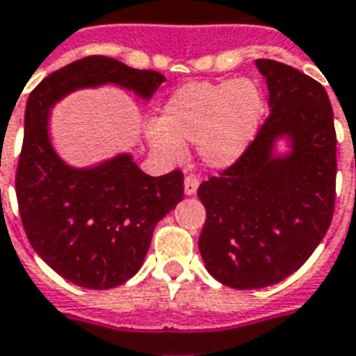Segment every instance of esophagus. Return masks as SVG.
Instances as JSON below:
<instances>
[{
    "label": "esophagus",
    "mask_w": 356,
    "mask_h": 356,
    "mask_svg": "<svg viewBox=\"0 0 356 356\" xmlns=\"http://www.w3.org/2000/svg\"><path fill=\"white\" fill-rule=\"evenodd\" d=\"M198 189V178L195 175H187L186 180H184V191H186V195H195Z\"/></svg>",
    "instance_id": "esophagus-1"
}]
</instances>
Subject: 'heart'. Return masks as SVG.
<instances>
[{"label": "heart", "instance_id": "1", "mask_svg": "<svg viewBox=\"0 0 356 356\" xmlns=\"http://www.w3.org/2000/svg\"><path fill=\"white\" fill-rule=\"evenodd\" d=\"M261 89L250 79L195 81L176 90L165 104L148 140L169 159L184 156V140L198 143L204 163L228 167L254 140L264 118Z\"/></svg>", "mask_w": 356, "mask_h": 356}]
</instances>
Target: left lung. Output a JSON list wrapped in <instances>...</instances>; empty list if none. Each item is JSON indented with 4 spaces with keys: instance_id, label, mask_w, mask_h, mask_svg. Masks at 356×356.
I'll return each mask as SVG.
<instances>
[{
    "instance_id": "obj_1",
    "label": "left lung",
    "mask_w": 356,
    "mask_h": 356,
    "mask_svg": "<svg viewBox=\"0 0 356 356\" xmlns=\"http://www.w3.org/2000/svg\"><path fill=\"white\" fill-rule=\"evenodd\" d=\"M269 117L243 156L198 187L206 222L198 250L228 288L280 282L310 258L329 230L336 197V131L323 85L293 66L256 59ZM288 138L291 152H274Z\"/></svg>"
}]
</instances>
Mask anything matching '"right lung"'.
I'll return each instance as SVG.
<instances>
[{
    "label": "right lung",
    "mask_w": 356,
    "mask_h": 356,
    "mask_svg": "<svg viewBox=\"0 0 356 356\" xmlns=\"http://www.w3.org/2000/svg\"><path fill=\"white\" fill-rule=\"evenodd\" d=\"M163 81L154 70L89 55L49 74L29 95L16 169L22 225L37 254L76 286L109 290L139 271L156 225L184 198V175L148 176L129 154L70 167L51 147L49 109L74 90L106 83L148 100Z\"/></svg>",
    "instance_id": "obj_1"
}]
</instances>
